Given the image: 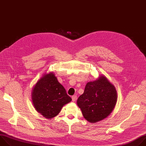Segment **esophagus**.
Masks as SVG:
<instances>
[{"instance_id": "34e87169", "label": "esophagus", "mask_w": 146, "mask_h": 146, "mask_svg": "<svg viewBox=\"0 0 146 146\" xmlns=\"http://www.w3.org/2000/svg\"><path fill=\"white\" fill-rule=\"evenodd\" d=\"M72 101H73V102H76V100H77V96H76V95H73V96H72Z\"/></svg>"}]
</instances>
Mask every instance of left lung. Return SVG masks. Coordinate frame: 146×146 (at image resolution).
Listing matches in <instances>:
<instances>
[{"label":"left lung","instance_id":"1","mask_svg":"<svg viewBox=\"0 0 146 146\" xmlns=\"http://www.w3.org/2000/svg\"><path fill=\"white\" fill-rule=\"evenodd\" d=\"M117 101V91L113 84L103 75L88 82L84 92L77 103L82 115L90 123L107 118L113 111Z\"/></svg>","mask_w":146,"mask_h":146}]
</instances>
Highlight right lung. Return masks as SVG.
I'll list each match as a JSON object with an SVG mask.
<instances>
[{
    "label": "right lung",
    "mask_w": 146,
    "mask_h": 146,
    "mask_svg": "<svg viewBox=\"0 0 146 146\" xmlns=\"http://www.w3.org/2000/svg\"><path fill=\"white\" fill-rule=\"evenodd\" d=\"M31 95L36 110L47 119L56 116L63 106L72 100L53 72L44 74L37 81Z\"/></svg>",
    "instance_id": "obj_1"
}]
</instances>
